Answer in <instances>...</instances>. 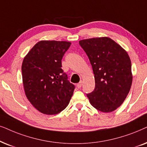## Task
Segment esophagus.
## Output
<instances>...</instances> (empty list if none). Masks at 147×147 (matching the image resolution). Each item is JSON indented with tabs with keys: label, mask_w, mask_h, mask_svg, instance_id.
Listing matches in <instances>:
<instances>
[{
	"label": "esophagus",
	"mask_w": 147,
	"mask_h": 147,
	"mask_svg": "<svg viewBox=\"0 0 147 147\" xmlns=\"http://www.w3.org/2000/svg\"><path fill=\"white\" fill-rule=\"evenodd\" d=\"M82 85H83V81H80L79 83L77 84V88H79H79H81L82 87Z\"/></svg>",
	"instance_id": "obj_1"
}]
</instances>
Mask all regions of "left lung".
<instances>
[{
    "label": "left lung",
    "instance_id": "obj_1",
    "mask_svg": "<svg viewBox=\"0 0 147 147\" xmlns=\"http://www.w3.org/2000/svg\"><path fill=\"white\" fill-rule=\"evenodd\" d=\"M92 66L95 87L87 96L98 110L111 112L120 107L132 82L131 61L127 52L109 38L79 41Z\"/></svg>",
    "mask_w": 147,
    "mask_h": 147
}]
</instances>
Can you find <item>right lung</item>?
<instances>
[{"label":"right lung","mask_w":147,"mask_h":147,"mask_svg":"<svg viewBox=\"0 0 147 147\" xmlns=\"http://www.w3.org/2000/svg\"><path fill=\"white\" fill-rule=\"evenodd\" d=\"M71 43L41 41L35 45L22 63L25 95L44 114H57L68 106L75 86L62 69V59Z\"/></svg>","instance_id":"obj_1"}]
</instances>
